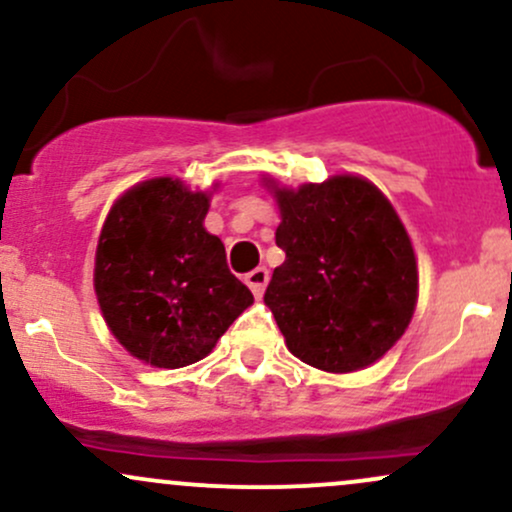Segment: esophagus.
<instances>
[{
	"label": "esophagus",
	"mask_w": 512,
	"mask_h": 512,
	"mask_svg": "<svg viewBox=\"0 0 512 512\" xmlns=\"http://www.w3.org/2000/svg\"><path fill=\"white\" fill-rule=\"evenodd\" d=\"M267 281H269V272L264 267L252 269L250 274H245V284L250 286V291L255 293V298H262L264 289H267Z\"/></svg>",
	"instance_id": "obj_1"
}]
</instances>
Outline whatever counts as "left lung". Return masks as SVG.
Masks as SVG:
<instances>
[{
  "label": "left lung",
  "instance_id": "8db88e82",
  "mask_svg": "<svg viewBox=\"0 0 512 512\" xmlns=\"http://www.w3.org/2000/svg\"><path fill=\"white\" fill-rule=\"evenodd\" d=\"M281 223L264 303L286 346L308 366L351 373L385 356L409 327L419 298L411 240L383 192L358 175L269 182Z\"/></svg>",
  "mask_w": 512,
  "mask_h": 512
}]
</instances>
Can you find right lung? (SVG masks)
<instances>
[{
    "label": "right lung",
    "mask_w": 512,
    "mask_h": 512,
    "mask_svg": "<svg viewBox=\"0 0 512 512\" xmlns=\"http://www.w3.org/2000/svg\"><path fill=\"white\" fill-rule=\"evenodd\" d=\"M207 211V192L154 178L127 190L103 223L93 272L98 305L117 342L149 366L197 363L252 305L221 238L204 228Z\"/></svg>",
    "instance_id": "1"
}]
</instances>
